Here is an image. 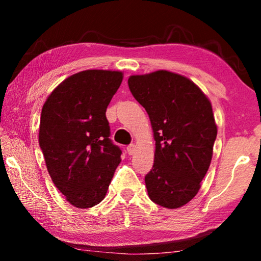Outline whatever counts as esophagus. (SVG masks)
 <instances>
[{
	"mask_svg": "<svg viewBox=\"0 0 261 261\" xmlns=\"http://www.w3.org/2000/svg\"><path fill=\"white\" fill-rule=\"evenodd\" d=\"M135 149H136V145L135 144H130L129 146L126 147V152L129 155H132V154L135 153Z\"/></svg>",
	"mask_w": 261,
	"mask_h": 261,
	"instance_id": "esophagus-1",
	"label": "esophagus"
}]
</instances>
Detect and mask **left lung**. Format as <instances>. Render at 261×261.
<instances>
[{"label": "left lung", "mask_w": 261, "mask_h": 261, "mask_svg": "<svg viewBox=\"0 0 261 261\" xmlns=\"http://www.w3.org/2000/svg\"><path fill=\"white\" fill-rule=\"evenodd\" d=\"M127 84L155 139L153 167L145 176L149 199L178 208L199 191L211 165L218 134L212 105L193 82L166 70L131 76Z\"/></svg>", "instance_id": "obj_1"}]
</instances>
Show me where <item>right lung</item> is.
<instances>
[{
	"label": "right lung",
	"mask_w": 261,
	"mask_h": 261,
	"mask_svg": "<svg viewBox=\"0 0 261 261\" xmlns=\"http://www.w3.org/2000/svg\"><path fill=\"white\" fill-rule=\"evenodd\" d=\"M121 71L85 70L65 79L41 110L39 145L53 183L77 208L98 205L107 193L121 148L109 139L106 110Z\"/></svg>",
	"instance_id": "add662e5"
}]
</instances>
